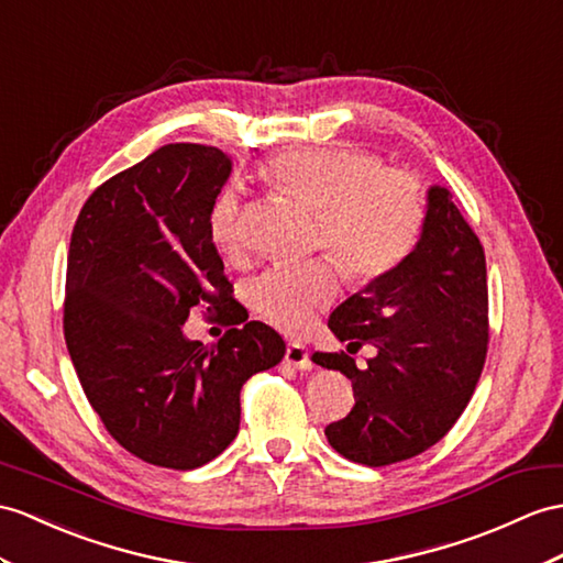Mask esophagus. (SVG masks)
I'll list each match as a JSON object with an SVG mask.
<instances>
[{
    "mask_svg": "<svg viewBox=\"0 0 563 563\" xmlns=\"http://www.w3.org/2000/svg\"><path fill=\"white\" fill-rule=\"evenodd\" d=\"M284 363L296 367V369H310L312 367L310 351L306 346H300V344H289V346H286V353H284Z\"/></svg>",
    "mask_w": 563,
    "mask_h": 563,
    "instance_id": "obj_1",
    "label": "esophagus"
}]
</instances>
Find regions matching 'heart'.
Here are the masks:
<instances>
[{"label":"heart","instance_id":"b5f03b06","mask_svg":"<svg viewBox=\"0 0 563 563\" xmlns=\"http://www.w3.org/2000/svg\"><path fill=\"white\" fill-rule=\"evenodd\" d=\"M265 181L318 212L314 245L332 253L349 277L373 284L387 277L420 241L428 200L418 178L385 169L379 157L358 147H294L260 167ZM210 239L222 253L243 249L241 205L224 188L208 217ZM341 269L332 257L296 267H272L260 277L251 300L263 318L286 334H300L334 303Z\"/></svg>","mask_w":563,"mask_h":563}]
</instances>
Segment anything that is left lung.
Wrapping results in <instances>:
<instances>
[{
  "mask_svg": "<svg viewBox=\"0 0 563 563\" xmlns=\"http://www.w3.org/2000/svg\"><path fill=\"white\" fill-rule=\"evenodd\" d=\"M329 329L349 346L377 349L365 369L344 351L312 355L353 385L351 413L324 428L341 456L391 465L454 428L483 373L489 320L485 251L444 186L428 190L413 253L346 298L329 314Z\"/></svg>",
  "mask_w": 563,
  "mask_h": 563,
  "instance_id": "obj_1",
  "label": "left lung"
}]
</instances>
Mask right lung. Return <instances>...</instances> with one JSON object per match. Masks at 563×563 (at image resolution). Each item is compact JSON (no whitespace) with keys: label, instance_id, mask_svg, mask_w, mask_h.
<instances>
[{"label":"right lung","instance_id":"1","mask_svg":"<svg viewBox=\"0 0 563 563\" xmlns=\"http://www.w3.org/2000/svg\"><path fill=\"white\" fill-rule=\"evenodd\" d=\"M231 174L222 150L172 143L92 190L66 263L64 339L114 440L159 468H200L234 442L241 387L284 358L265 322L190 341L194 308L227 312L234 286L208 217Z\"/></svg>","mask_w":563,"mask_h":563}]
</instances>
